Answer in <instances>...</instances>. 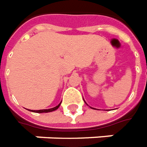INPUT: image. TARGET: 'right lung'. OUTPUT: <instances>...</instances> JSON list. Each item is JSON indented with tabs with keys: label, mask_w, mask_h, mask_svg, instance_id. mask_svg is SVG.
<instances>
[{
	"label": "right lung",
	"mask_w": 147,
	"mask_h": 147,
	"mask_svg": "<svg viewBox=\"0 0 147 147\" xmlns=\"http://www.w3.org/2000/svg\"><path fill=\"white\" fill-rule=\"evenodd\" d=\"M61 103L59 105H57L55 107H53V108H51V109H48V110H30V111H33L34 113H48V112H52V111H54V110H56L57 109H58V107L60 106Z\"/></svg>",
	"instance_id": "1"
}]
</instances>
